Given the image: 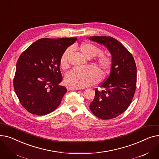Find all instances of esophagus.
Here are the masks:
<instances>
[{"label":"esophagus","instance_id":"obj_1","mask_svg":"<svg viewBox=\"0 0 159 159\" xmlns=\"http://www.w3.org/2000/svg\"><path fill=\"white\" fill-rule=\"evenodd\" d=\"M67 89H68V90H79V89H80L79 88L71 87V86H68L67 87Z\"/></svg>","mask_w":159,"mask_h":159}]
</instances>
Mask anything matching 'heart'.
<instances>
[{"mask_svg":"<svg viewBox=\"0 0 159 159\" xmlns=\"http://www.w3.org/2000/svg\"><path fill=\"white\" fill-rule=\"evenodd\" d=\"M82 55L86 58H92L96 56L95 64L104 75L111 69L113 64V58L108 54L103 53L102 50L91 43H82L78 47ZM70 49H67L61 57V67L66 70L69 67L68 56ZM101 79L100 71L93 66L81 69H73L66 76L67 84L77 88H84L93 85Z\"/></svg>","mask_w":159,"mask_h":159,"instance_id":"1","label":"heart"}]
</instances>
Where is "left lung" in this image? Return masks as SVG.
<instances>
[{"label":"left lung","mask_w":159,"mask_h":159,"mask_svg":"<svg viewBox=\"0 0 159 159\" xmlns=\"http://www.w3.org/2000/svg\"><path fill=\"white\" fill-rule=\"evenodd\" d=\"M89 39L103 44L110 52L113 64L110 75L99 87L89 105L90 110L103 120L116 117L129 106L137 85V67L131 53L111 37L94 36Z\"/></svg>","instance_id":"1"}]
</instances>
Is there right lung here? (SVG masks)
<instances>
[{"label": "right lung", "mask_w": 159, "mask_h": 159, "mask_svg": "<svg viewBox=\"0 0 159 159\" xmlns=\"http://www.w3.org/2000/svg\"><path fill=\"white\" fill-rule=\"evenodd\" d=\"M77 38L37 40L20 55L16 62L13 87L21 105L28 112L44 115L55 110L67 89L62 80L60 60Z\"/></svg>", "instance_id": "right-lung-1"}]
</instances>
